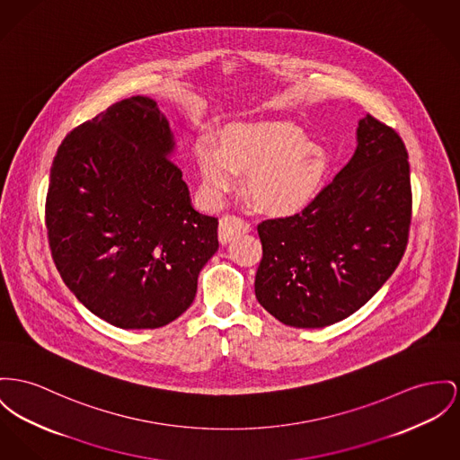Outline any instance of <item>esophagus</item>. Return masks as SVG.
I'll return each instance as SVG.
<instances>
[{
	"instance_id": "obj_1",
	"label": "esophagus",
	"mask_w": 460,
	"mask_h": 460,
	"mask_svg": "<svg viewBox=\"0 0 460 460\" xmlns=\"http://www.w3.org/2000/svg\"><path fill=\"white\" fill-rule=\"evenodd\" d=\"M249 230H251V225L243 217L234 215L223 216L221 221H219V232H217L219 234V243L226 244L228 241L235 239L237 235L245 234Z\"/></svg>"
}]
</instances>
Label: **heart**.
I'll return each mask as SVG.
<instances>
[{
	"label": "heart",
	"mask_w": 460,
	"mask_h": 460,
	"mask_svg": "<svg viewBox=\"0 0 460 460\" xmlns=\"http://www.w3.org/2000/svg\"><path fill=\"white\" fill-rule=\"evenodd\" d=\"M197 162L208 197L221 202L239 188L247 172V191L270 215H293L312 202L326 174L324 150L306 141L295 123L279 120L235 123L223 130L221 146L200 141Z\"/></svg>",
	"instance_id": "obj_1"
}]
</instances>
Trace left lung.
<instances>
[{
  "label": "left lung",
  "mask_w": 460,
  "mask_h": 460,
  "mask_svg": "<svg viewBox=\"0 0 460 460\" xmlns=\"http://www.w3.org/2000/svg\"><path fill=\"white\" fill-rule=\"evenodd\" d=\"M410 223L408 152L393 127L367 115L337 178L302 213L258 225L260 305L295 328L349 317L396 270Z\"/></svg>",
  "instance_id": "left-lung-1"
}]
</instances>
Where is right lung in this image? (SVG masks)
Here are the masks:
<instances>
[{
	"label": "right lung",
	"mask_w": 460,
	"mask_h": 460,
	"mask_svg": "<svg viewBox=\"0 0 460 460\" xmlns=\"http://www.w3.org/2000/svg\"><path fill=\"white\" fill-rule=\"evenodd\" d=\"M172 134L150 97L111 104L62 139L45 226L71 293L122 330H154L191 305L217 251V219L197 213Z\"/></svg>",
	"instance_id": "right-lung-1"
}]
</instances>
